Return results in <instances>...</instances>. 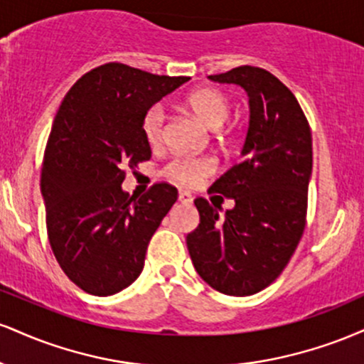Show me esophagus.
<instances>
[{
	"mask_svg": "<svg viewBox=\"0 0 364 364\" xmlns=\"http://www.w3.org/2000/svg\"><path fill=\"white\" fill-rule=\"evenodd\" d=\"M178 200H179V202H181V203H186V205H188V203L193 202V198H191V195L188 193V191H185V190H179Z\"/></svg>",
	"mask_w": 364,
	"mask_h": 364,
	"instance_id": "obj_1",
	"label": "esophagus"
}]
</instances>
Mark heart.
I'll use <instances>...</instances> for the list:
<instances>
[{
  "instance_id": "obj_1",
  "label": "heart",
  "mask_w": 364,
  "mask_h": 364,
  "mask_svg": "<svg viewBox=\"0 0 364 364\" xmlns=\"http://www.w3.org/2000/svg\"><path fill=\"white\" fill-rule=\"evenodd\" d=\"M188 107L195 112L196 118L203 124L212 129L220 128L229 118L231 106H229L228 97L219 90L202 89L196 90L186 99ZM164 123L166 111L161 104H154L149 107L147 112L141 119V132H144L145 140L150 145H159L164 136ZM215 162L210 157H186L178 156L166 164L164 174L173 181L181 183V185H198L207 178L208 174L214 173Z\"/></svg>"
}]
</instances>
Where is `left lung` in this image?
Instances as JSON below:
<instances>
[{
	"label": "left lung",
	"instance_id": "8db88e82",
	"mask_svg": "<svg viewBox=\"0 0 364 364\" xmlns=\"http://www.w3.org/2000/svg\"><path fill=\"white\" fill-rule=\"evenodd\" d=\"M212 82L243 87L250 127L241 162L210 190L235 200L225 210L196 198L200 224L186 236L191 262L215 291L250 296L281 275L301 240L311 178V129L294 94L272 73L237 66Z\"/></svg>",
	"mask_w": 364,
	"mask_h": 364
}]
</instances>
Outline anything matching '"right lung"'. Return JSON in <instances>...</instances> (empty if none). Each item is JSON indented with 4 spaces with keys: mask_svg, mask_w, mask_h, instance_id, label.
<instances>
[{
    "mask_svg": "<svg viewBox=\"0 0 364 364\" xmlns=\"http://www.w3.org/2000/svg\"><path fill=\"white\" fill-rule=\"evenodd\" d=\"M188 80L107 63L78 78L56 112L41 173L48 237L63 272L89 294L136 281L150 237L176 202L168 183L140 198L121 183L152 154L144 114Z\"/></svg>",
    "mask_w": 364,
    "mask_h": 364,
    "instance_id": "add662e5",
    "label": "right lung"
}]
</instances>
